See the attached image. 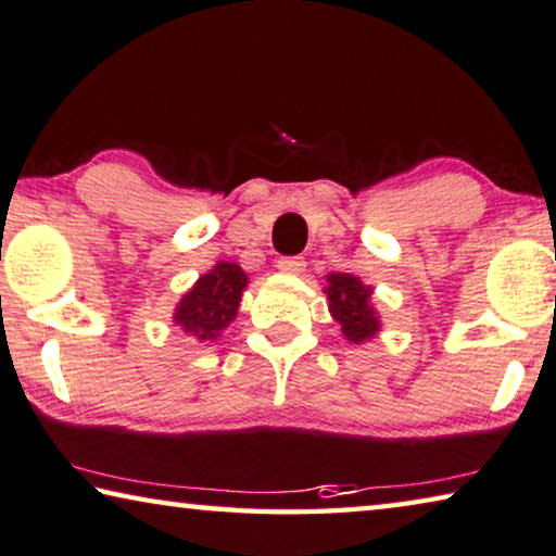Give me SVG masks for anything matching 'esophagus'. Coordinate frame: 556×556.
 Masks as SVG:
<instances>
[{
  "instance_id": "esophagus-1",
  "label": "esophagus",
  "mask_w": 556,
  "mask_h": 556,
  "mask_svg": "<svg viewBox=\"0 0 556 556\" xmlns=\"http://www.w3.org/2000/svg\"><path fill=\"white\" fill-rule=\"evenodd\" d=\"M306 262L302 257H281L277 260V269L285 271V275H299V271H304Z\"/></svg>"
}]
</instances>
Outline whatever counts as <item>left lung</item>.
Returning a JSON list of instances; mask_svg holds the SVG:
<instances>
[{
  "label": "left lung",
  "mask_w": 556,
  "mask_h": 556,
  "mask_svg": "<svg viewBox=\"0 0 556 556\" xmlns=\"http://www.w3.org/2000/svg\"><path fill=\"white\" fill-rule=\"evenodd\" d=\"M326 281H329V287L324 292L329 296V312L341 324L343 337L351 343L374 339L381 329V321H378L376 309L371 306L374 289L366 287L358 277L343 275V271L329 275Z\"/></svg>",
  "instance_id": "left-lung-1"
}]
</instances>
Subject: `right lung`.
Masks as SVG:
<instances>
[{
  "mask_svg": "<svg viewBox=\"0 0 556 556\" xmlns=\"http://www.w3.org/2000/svg\"><path fill=\"white\" fill-rule=\"evenodd\" d=\"M247 275L240 264L217 262L175 306L173 321L200 341H215L235 321Z\"/></svg>",
  "mask_w": 556,
  "mask_h": 556,
  "instance_id": "add662e5",
  "label": "right lung"
}]
</instances>
